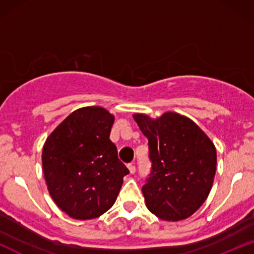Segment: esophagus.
<instances>
[{
  "instance_id": "obj_1",
  "label": "esophagus",
  "mask_w": 254,
  "mask_h": 254,
  "mask_svg": "<svg viewBox=\"0 0 254 254\" xmlns=\"http://www.w3.org/2000/svg\"><path fill=\"white\" fill-rule=\"evenodd\" d=\"M127 168H129V172L131 174H133L136 172V166H135V162H131V164L127 165Z\"/></svg>"
}]
</instances>
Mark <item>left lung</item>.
I'll return each instance as SVG.
<instances>
[{
    "instance_id": "left-lung-1",
    "label": "left lung",
    "mask_w": 254,
    "mask_h": 254,
    "mask_svg": "<svg viewBox=\"0 0 254 254\" xmlns=\"http://www.w3.org/2000/svg\"><path fill=\"white\" fill-rule=\"evenodd\" d=\"M148 138L151 171L142 188L145 205L165 221L190 217L208 198L216 173V148L185 116H132Z\"/></svg>"
}]
</instances>
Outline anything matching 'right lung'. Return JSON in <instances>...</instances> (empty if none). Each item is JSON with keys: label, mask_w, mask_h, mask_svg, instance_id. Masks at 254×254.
Returning <instances> with one entry per match:
<instances>
[{"label": "right lung", "mask_w": 254, "mask_h": 254, "mask_svg": "<svg viewBox=\"0 0 254 254\" xmlns=\"http://www.w3.org/2000/svg\"><path fill=\"white\" fill-rule=\"evenodd\" d=\"M115 116L100 106L70 113L46 138L43 172L49 193L61 210L92 220L113 205L129 170L118 159L110 132Z\"/></svg>", "instance_id": "right-lung-1"}]
</instances>
